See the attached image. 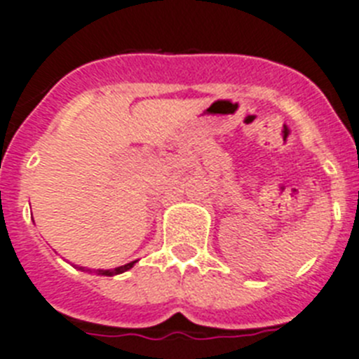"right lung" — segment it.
<instances>
[{
    "mask_svg": "<svg viewBox=\"0 0 359 359\" xmlns=\"http://www.w3.org/2000/svg\"><path fill=\"white\" fill-rule=\"evenodd\" d=\"M135 263H137V261H133V263H128V264H123V266L114 268V270H98V273H102V276H116V273L128 272L129 268H133V264H135Z\"/></svg>",
    "mask_w": 359,
    "mask_h": 359,
    "instance_id": "right-lung-1",
    "label": "right lung"
}]
</instances>
